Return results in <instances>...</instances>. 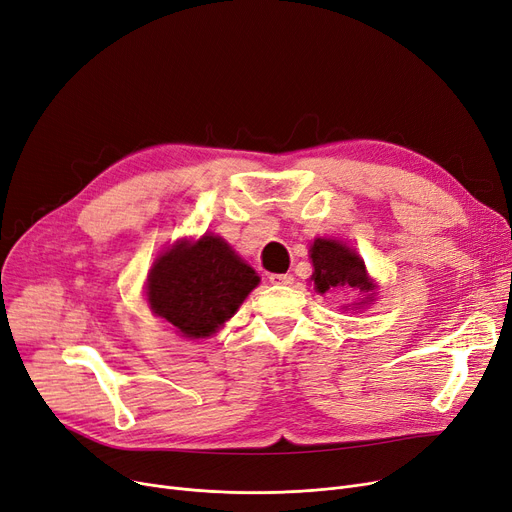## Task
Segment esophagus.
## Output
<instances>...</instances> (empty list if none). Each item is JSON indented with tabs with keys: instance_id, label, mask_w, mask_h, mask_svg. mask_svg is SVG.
<instances>
[{
	"instance_id": "obj_1",
	"label": "esophagus",
	"mask_w": 512,
	"mask_h": 512,
	"mask_svg": "<svg viewBox=\"0 0 512 512\" xmlns=\"http://www.w3.org/2000/svg\"><path fill=\"white\" fill-rule=\"evenodd\" d=\"M293 280L295 278L291 274H270V282L276 286H291Z\"/></svg>"
}]
</instances>
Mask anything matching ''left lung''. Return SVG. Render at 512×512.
Wrapping results in <instances>:
<instances>
[{
    "mask_svg": "<svg viewBox=\"0 0 512 512\" xmlns=\"http://www.w3.org/2000/svg\"><path fill=\"white\" fill-rule=\"evenodd\" d=\"M311 263H314V288L318 293H360L362 299L358 303L343 305L349 307H364L374 301V282L366 274L364 259L358 251L347 247V244L330 238H316L309 249Z\"/></svg>",
    "mask_w": 512,
    "mask_h": 512,
    "instance_id": "8db88e82",
    "label": "left lung"
}]
</instances>
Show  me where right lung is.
Returning <instances> with one entry per match:
<instances>
[{"label":"right lung","instance_id":"add662e5","mask_svg":"<svg viewBox=\"0 0 512 512\" xmlns=\"http://www.w3.org/2000/svg\"><path fill=\"white\" fill-rule=\"evenodd\" d=\"M259 284L230 244L213 234L177 240L152 263L146 299L186 339H207L228 322Z\"/></svg>","mask_w":512,"mask_h":512}]
</instances>
